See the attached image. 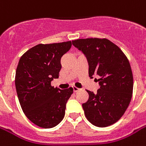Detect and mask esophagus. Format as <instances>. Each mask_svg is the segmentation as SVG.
Listing matches in <instances>:
<instances>
[{"label": "esophagus", "mask_w": 146, "mask_h": 146, "mask_svg": "<svg viewBox=\"0 0 146 146\" xmlns=\"http://www.w3.org/2000/svg\"><path fill=\"white\" fill-rule=\"evenodd\" d=\"M73 92H76L80 91V89H79V88H77V87L73 86Z\"/></svg>", "instance_id": "34e87169"}]
</instances>
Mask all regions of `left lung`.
I'll return each mask as SVG.
<instances>
[{
	"label": "left lung",
	"instance_id": "obj_1",
	"mask_svg": "<svg viewBox=\"0 0 146 146\" xmlns=\"http://www.w3.org/2000/svg\"><path fill=\"white\" fill-rule=\"evenodd\" d=\"M89 64V76L98 82L97 93L87 90L89 100L82 104L87 120L105 127L120 119L131 101L133 78L130 64L123 51L108 39L86 38L72 42Z\"/></svg>",
	"mask_w": 146,
	"mask_h": 146
}]
</instances>
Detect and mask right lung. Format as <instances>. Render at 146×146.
I'll use <instances>...</instances> for the list:
<instances>
[{"mask_svg": "<svg viewBox=\"0 0 146 146\" xmlns=\"http://www.w3.org/2000/svg\"><path fill=\"white\" fill-rule=\"evenodd\" d=\"M71 46L70 41L39 44L19 59L15 77L17 96L24 113L38 127L52 128L64 117L73 89L54 88L50 82L59 76L60 58Z\"/></svg>", "mask_w": 146, "mask_h": 146, "instance_id": "right-lung-1", "label": "right lung"}]
</instances>
